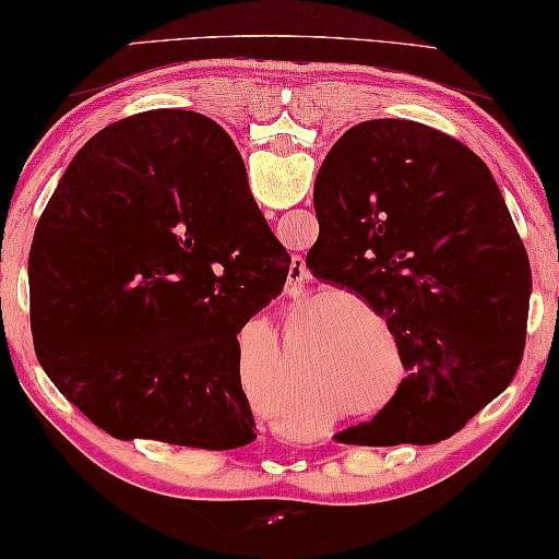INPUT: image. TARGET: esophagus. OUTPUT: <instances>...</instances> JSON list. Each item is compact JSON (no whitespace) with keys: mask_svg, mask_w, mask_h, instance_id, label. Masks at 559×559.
Returning a JSON list of instances; mask_svg holds the SVG:
<instances>
[{"mask_svg":"<svg viewBox=\"0 0 559 559\" xmlns=\"http://www.w3.org/2000/svg\"><path fill=\"white\" fill-rule=\"evenodd\" d=\"M310 280V272H307L305 260L302 257H295L293 264H289V293H297V289H302L305 282Z\"/></svg>","mask_w":559,"mask_h":559,"instance_id":"esophagus-1","label":"esophagus"}]
</instances>
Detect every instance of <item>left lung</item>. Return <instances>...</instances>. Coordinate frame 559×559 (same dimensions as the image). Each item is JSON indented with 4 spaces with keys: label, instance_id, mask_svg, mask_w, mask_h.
<instances>
[{
    "label": "left lung",
    "instance_id": "8db88e82",
    "mask_svg": "<svg viewBox=\"0 0 559 559\" xmlns=\"http://www.w3.org/2000/svg\"><path fill=\"white\" fill-rule=\"evenodd\" d=\"M314 277L385 318L408 376L360 447L439 443L512 383L527 340L532 272L487 164L414 120L353 126L314 179Z\"/></svg>",
    "mask_w": 559,
    "mask_h": 559
}]
</instances>
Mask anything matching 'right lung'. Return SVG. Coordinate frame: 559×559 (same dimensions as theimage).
Masks as SVG:
<instances>
[{
	"label": "right lung",
	"mask_w": 559,
	"mask_h": 559,
	"mask_svg": "<svg viewBox=\"0 0 559 559\" xmlns=\"http://www.w3.org/2000/svg\"><path fill=\"white\" fill-rule=\"evenodd\" d=\"M289 254L212 118L148 110L70 160L29 249V325L55 388L120 441L239 449L257 439L241 328Z\"/></svg>",
	"instance_id": "obj_1"
}]
</instances>
